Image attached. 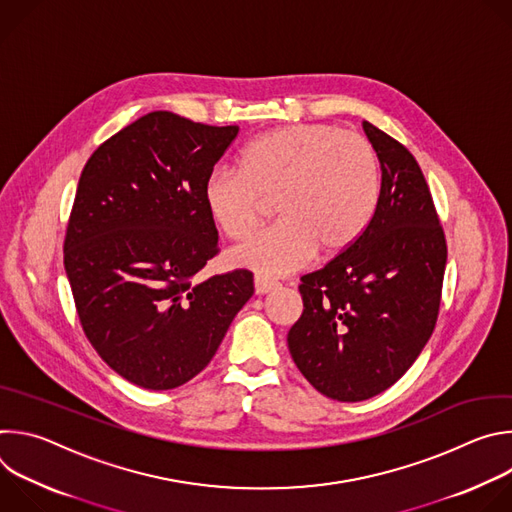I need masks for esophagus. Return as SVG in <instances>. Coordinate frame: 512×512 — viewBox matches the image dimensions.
I'll use <instances>...</instances> for the list:
<instances>
[{"instance_id":"34e87169","label":"esophagus","mask_w":512,"mask_h":512,"mask_svg":"<svg viewBox=\"0 0 512 512\" xmlns=\"http://www.w3.org/2000/svg\"><path fill=\"white\" fill-rule=\"evenodd\" d=\"M279 283L273 281V279H267V277H255V294L257 296H263V294H269V291L277 289Z\"/></svg>"}]
</instances>
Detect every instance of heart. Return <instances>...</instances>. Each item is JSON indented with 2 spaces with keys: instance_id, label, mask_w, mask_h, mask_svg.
<instances>
[{
  "instance_id": "obj_1",
  "label": "heart",
  "mask_w": 512,
  "mask_h": 512,
  "mask_svg": "<svg viewBox=\"0 0 512 512\" xmlns=\"http://www.w3.org/2000/svg\"><path fill=\"white\" fill-rule=\"evenodd\" d=\"M239 168H214L202 186L204 206L229 239L243 241L275 198L279 221L229 253L235 267L285 275L316 253L336 257L369 229L381 200L375 145L358 131L328 123L269 129L239 154Z\"/></svg>"
}]
</instances>
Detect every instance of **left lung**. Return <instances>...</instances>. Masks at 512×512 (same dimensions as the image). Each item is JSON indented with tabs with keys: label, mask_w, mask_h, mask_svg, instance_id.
<instances>
[{
	"label": "left lung",
	"mask_w": 512,
	"mask_h": 512,
	"mask_svg": "<svg viewBox=\"0 0 512 512\" xmlns=\"http://www.w3.org/2000/svg\"><path fill=\"white\" fill-rule=\"evenodd\" d=\"M381 200L369 229L342 255L302 277L304 312L287 332L296 367L336 401L395 385L427 344L448 259L429 186L403 143L369 121Z\"/></svg>",
	"instance_id": "8db88e82"
}]
</instances>
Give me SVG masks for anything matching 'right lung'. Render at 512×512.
<instances>
[{
  "instance_id": "1",
  "label": "right lung",
  "mask_w": 512,
  "mask_h": 512,
  "mask_svg": "<svg viewBox=\"0 0 512 512\" xmlns=\"http://www.w3.org/2000/svg\"><path fill=\"white\" fill-rule=\"evenodd\" d=\"M237 133L154 111L101 143L83 168L66 277L93 348L141 389L196 377L253 296L247 269L196 279L218 253L202 186Z\"/></svg>"
}]
</instances>
